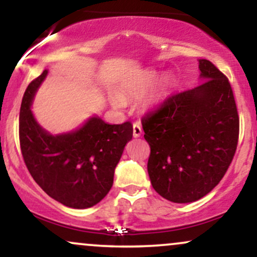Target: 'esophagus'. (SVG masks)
Masks as SVG:
<instances>
[{"label":"esophagus","instance_id":"esophagus-1","mask_svg":"<svg viewBox=\"0 0 257 257\" xmlns=\"http://www.w3.org/2000/svg\"><path fill=\"white\" fill-rule=\"evenodd\" d=\"M141 134H143V126H141L140 123H134L133 124V135H134V138L141 137Z\"/></svg>","mask_w":257,"mask_h":257}]
</instances>
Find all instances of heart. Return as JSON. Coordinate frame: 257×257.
I'll return each mask as SVG.
<instances>
[{
    "label": "heart",
    "mask_w": 257,
    "mask_h": 257,
    "mask_svg": "<svg viewBox=\"0 0 257 257\" xmlns=\"http://www.w3.org/2000/svg\"><path fill=\"white\" fill-rule=\"evenodd\" d=\"M135 94V91L133 90H123L120 91L119 94V98H117V96H114V98H112L111 102H112V106L116 108H120L123 106V101H125V100H128L129 98H132L133 95Z\"/></svg>",
    "instance_id": "heart-1"
}]
</instances>
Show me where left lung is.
<instances>
[{"label": "left lung", "instance_id": "1", "mask_svg": "<svg viewBox=\"0 0 257 257\" xmlns=\"http://www.w3.org/2000/svg\"><path fill=\"white\" fill-rule=\"evenodd\" d=\"M192 89L173 94L141 118L156 192L174 203L196 202L223 178L238 145L239 116L228 78L200 59Z\"/></svg>", "mask_w": 257, "mask_h": 257}]
</instances>
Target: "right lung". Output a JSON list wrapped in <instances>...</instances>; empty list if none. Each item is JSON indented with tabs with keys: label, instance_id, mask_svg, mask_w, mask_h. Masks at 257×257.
I'll use <instances>...</instances> for the list:
<instances>
[{
	"label": "right lung",
	"instance_id": "add662e5",
	"mask_svg": "<svg viewBox=\"0 0 257 257\" xmlns=\"http://www.w3.org/2000/svg\"><path fill=\"white\" fill-rule=\"evenodd\" d=\"M47 73L44 70L35 78L23 96L19 117L23 158L32 178L49 197L73 209L90 208L111 190L114 168L133 138V124H107L91 117L75 132L48 134L30 110Z\"/></svg>",
	"mask_w": 257,
	"mask_h": 257
}]
</instances>
